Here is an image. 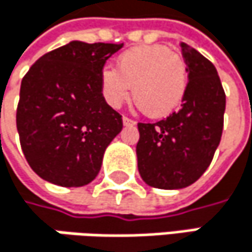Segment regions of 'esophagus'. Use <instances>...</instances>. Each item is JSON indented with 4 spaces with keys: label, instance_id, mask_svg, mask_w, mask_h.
<instances>
[{
    "label": "esophagus",
    "instance_id": "34e87169",
    "mask_svg": "<svg viewBox=\"0 0 252 252\" xmlns=\"http://www.w3.org/2000/svg\"><path fill=\"white\" fill-rule=\"evenodd\" d=\"M123 124L126 126H135V121H134V120H131V118H128V117H123Z\"/></svg>",
    "mask_w": 252,
    "mask_h": 252
}]
</instances>
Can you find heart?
Listing matches in <instances>:
<instances>
[{
	"label": "heart",
	"instance_id": "heart-1",
	"mask_svg": "<svg viewBox=\"0 0 252 252\" xmlns=\"http://www.w3.org/2000/svg\"><path fill=\"white\" fill-rule=\"evenodd\" d=\"M188 84L184 58L163 45L137 46L124 52L117 70L103 68L102 94L112 108H121L131 94L149 117L162 118L181 105Z\"/></svg>",
	"mask_w": 252,
	"mask_h": 252
}]
</instances>
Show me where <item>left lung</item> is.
<instances>
[{
  "label": "left lung",
  "instance_id": "8db88e82",
  "mask_svg": "<svg viewBox=\"0 0 252 252\" xmlns=\"http://www.w3.org/2000/svg\"><path fill=\"white\" fill-rule=\"evenodd\" d=\"M181 48L188 71L181 109L153 124L138 123V172L160 189L185 188L203 175L223 129L226 96L215 65L189 45Z\"/></svg>",
  "mask_w": 252,
  "mask_h": 252
}]
</instances>
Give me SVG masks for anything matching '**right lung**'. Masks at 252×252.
Wrapping results in <instances>:
<instances>
[{
	"instance_id": "right-lung-1",
	"label": "right lung",
	"mask_w": 252,
	"mask_h": 252,
	"mask_svg": "<svg viewBox=\"0 0 252 252\" xmlns=\"http://www.w3.org/2000/svg\"><path fill=\"white\" fill-rule=\"evenodd\" d=\"M124 43L73 40L40 57L22 80L17 131L30 168L60 187H83L100 171L123 118L102 94L106 60Z\"/></svg>"
}]
</instances>
